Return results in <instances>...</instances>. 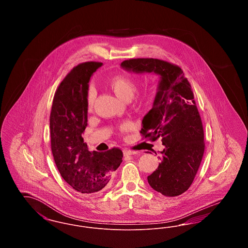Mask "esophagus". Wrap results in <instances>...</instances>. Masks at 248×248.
I'll return each mask as SVG.
<instances>
[{
  "mask_svg": "<svg viewBox=\"0 0 248 248\" xmlns=\"http://www.w3.org/2000/svg\"><path fill=\"white\" fill-rule=\"evenodd\" d=\"M138 154V152H136V151H130V150H127V149H124V154L125 156L134 155V154Z\"/></svg>",
  "mask_w": 248,
  "mask_h": 248,
  "instance_id": "obj_1",
  "label": "esophagus"
}]
</instances>
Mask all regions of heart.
<instances>
[{
	"instance_id": "1",
	"label": "heart",
	"mask_w": 248,
	"mask_h": 248,
	"mask_svg": "<svg viewBox=\"0 0 248 248\" xmlns=\"http://www.w3.org/2000/svg\"><path fill=\"white\" fill-rule=\"evenodd\" d=\"M108 84L110 88L113 90V92L118 95L119 97L128 100L130 99L137 90L138 88V80L130 75H125V74H121V75H116L112 77ZM151 91L148 89L143 90L141 93L139 95V97L141 99L142 101H149L151 98ZM94 99H95V94H94V89L90 88L87 92V96H86V101H87V107L88 108H92L94 106ZM126 125H124L123 128L124 129Z\"/></svg>"
}]
</instances>
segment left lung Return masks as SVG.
<instances>
[{"label":"left lung","mask_w":248,"mask_h":248,"mask_svg":"<svg viewBox=\"0 0 248 248\" xmlns=\"http://www.w3.org/2000/svg\"><path fill=\"white\" fill-rule=\"evenodd\" d=\"M126 71L160 75L153 108L142 120L140 134L165 149L161 163L148 182L163 195L174 197L189 189L204 153L203 128L191 85L180 67L157 59H131L121 64Z\"/></svg>","instance_id":"8db88e82"}]
</instances>
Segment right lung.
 <instances>
[{
	"label": "right lung",
	"mask_w": 248,
	"mask_h": 248,
	"mask_svg": "<svg viewBox=\"0 0 248 248\" xmlns=\"http://www.w3.org/2000/svg\"><path fill=\"white\" fill-rule=\"evenodd\" d=\"M101 62L77 65L59 84L50 113L51 150L61 177L73 189L93 193L106 187L123 162V152H89L83 142L87 125L88 83Z\"/></svg>",
	"instance_id": "add662e5"
}]
</instances>
